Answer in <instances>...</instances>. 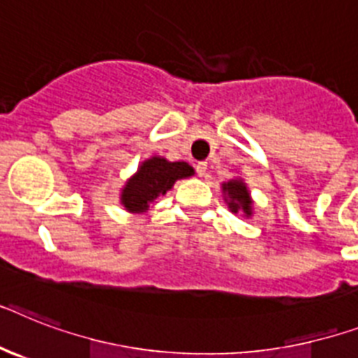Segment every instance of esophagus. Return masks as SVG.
<instances>
[{"label": "esophagus", "instance_id": "obj_1", "mask_svg": "<svg viewBox=\"0 0 358 358\" xmlns=\"http://www.w3.org/2000/svg\"><path fill=\"white\" fill-rule=\"evenodd\" d=\"M196 173H199V176H206V173H208V164L206 162H199L196 164Z\"/></svg>", "mask_w": 358, "mask_h": 358}]
</instances>
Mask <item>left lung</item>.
Listing matches in <instances>:
<instances>
[{
    "label": "left lung",
    "mask_w": 358,
    "mask_h": 358,
    "mask_svg": "<svg viewBox=\"0 0 358 358\" xmlns=\"http://www.w3.org/2000/svg\"><path fill=\"white\" fill-rule=\"evenodd\" d=\"M222 196L231 213L243 215L245 219H252L254 215V200L248 191V185L243 178H229L222 182Z\"/></svg>",
    "instance_id": "1"
}]
</instances>
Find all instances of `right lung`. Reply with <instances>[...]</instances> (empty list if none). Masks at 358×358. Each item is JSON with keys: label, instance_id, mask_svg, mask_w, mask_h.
I'll return each instance as SVG.
<instances>
[{"label": "right lung", "instance_id": "add662e5", "mask_svg": "<svg viewBox=\"0 0 358 358\" xmlns=\"http://www.w3.org/2000/svg\"><path fill=\"white\" fill-rule=\"evenodd\" d=\"M194 169L185 162H169L164 156H150L139 164L119 193V202L129 213H147L158 196L173 189L178 180L191 178Z\"/></svg>", "mask_w": 358, "mask_h": 358}]
</instances>
